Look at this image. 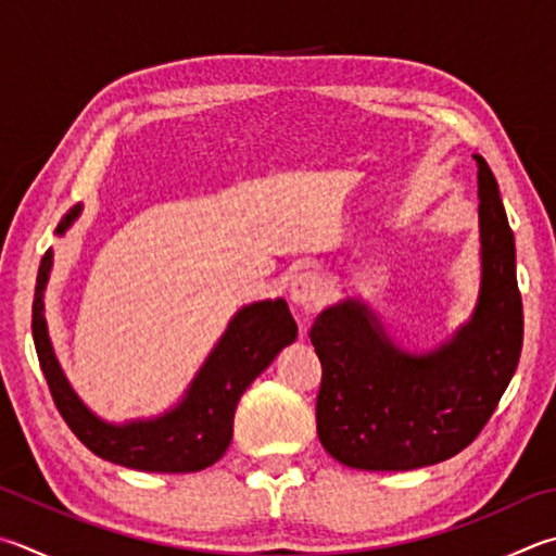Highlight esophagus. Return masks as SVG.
<instances>
[{
	"mask_svg": "<svg viewBox=\"0 0 556 556\" xmlns=\"http://www.w3.org/2000/svg\"><path fill=\"white\" fill-rule=\"evenodd\" d=\"M289 294L296 306L313 308V306H318L323 299V281L316 271H311V269L299 271V275L291 279Z\"/></svg>",
	"mask_w": 556,
	"mask_h": 556,
	"instance_id": "obj_1",
	"label": "esophagus"
}]
</instances>
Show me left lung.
I'll use <instances>...</instances> for the list:
<instances>
[{"label": "left lung", "instance_id": "left-lung-1", "mask_svg": "<svg viewBox=\"0 0 556 556\" xmlns=\"http://www.w3.org/2000/svg\"><path fill=\"white\" fill-rule=\"evenodd\" d=\"M481 289L471 318L438 350L393 345L357 299L330 306L308 338L323 367L320 445L352 469L408 471L445 462L477 440L516 375L522 299L516 240L496 177L481 155Z\"/></svg>", "mask_w": 556, "mask_h": 556}]
</instances>
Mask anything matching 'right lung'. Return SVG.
<instances>
[{
	"label": "right lung",
	"mask_w": 556,
	"mask_h": 556,
	"mask_svg": "<svg viewBox=\"0 0 556 556\" xmlns=\"http://www.w3.org/2000/svg\"><path fill=\"white\" fill-rule=\"evenodd\" d=\"M79 211V204L67 211L55 228L58 236L73 226ZM50 267L53 250L46 252L38 267L31 330L50 396L79 442L97 457L140 471H201L224 457L233 438L240 396L271 365L279 350L296 340L299 328L287 301H257L240 308L175 408L157 418L114 426L97 418L79 401L58 365L43 316V289Z\"/></svg>",
	"instance_id": "right-lung-1"
}]
</instances>
